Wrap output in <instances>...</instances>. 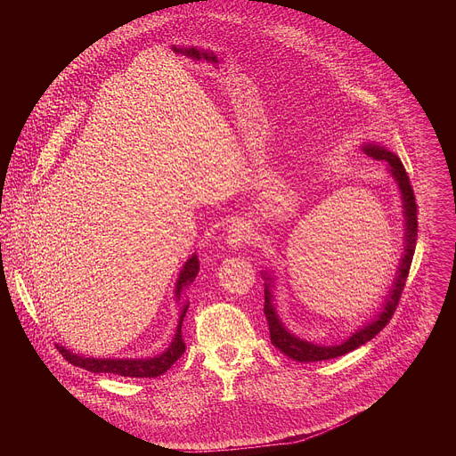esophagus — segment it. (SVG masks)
<instances>
[{
	"instance_id": "esophagus-1",
	"label": "esophagus",
	"mask_w": 456,
	"mask_h": 456,
	"mask_svg": "<svg viewBox=\"0 0 456 456\" xmlns=\"http://www.w3.org/2000/svg\"><path fill=\"white\" fill-rule=\"evenodd\" d=\"M254 238L250 227L247 225V222H241V220H236L229 225L227 229V243L232 247V248H240L241 245L245 243H250Z\"/></svg>"
}]
</instances>
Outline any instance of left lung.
<instances>
[{"label":"left lung","mask_w":456,"mask_h":456,"mask_svg":"<svg viewBox=\"0 0 456 456\" xmlns=\"http://www.w3.org/2000/svg\"><path fill=\"white\" fill-rule=\"evenodd\" d=\"M364 151L368 155L375 157V159L386 160L389 164V171H392V175L399 182V187L403 191V200H404V215H406V254H404L403 264L399 267V276H397L394 292L389 294L384 312L379 315V319H375L371 324H368V327H364L362 330L355 332L348 341H345L343 345H338V346H317V345H312V343H306V341H301V339L290 336L285 330L283 324L280 322L278 315H276V310H274V306L271 303V292H269V283H267L264 312H265V317H267V322H269L271 341L285 355H289L290 359L299 361V362H314V361L336 359L339 355H345V354L359 348L361 345L368 343L370 339H373L386 327V324L389 322V319H392V315H394V312H395V308L399 305L403 289L406 285L408 274H410V267H411L413 254H415L417 225H419V216H417L419 211H417V202H415V192H413V187L410 183V176H408L401 159L395 157L392 151H386V150H382L379 146H366Z\"/></svg>","instance_id":"obj_1"}]
</instances>
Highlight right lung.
I'll return each mask as SVG.
<instances>
[{
    "mask_svg": "<svg viewBox=\"0 0 456 456\" xmlns=\"http://www.w3.org/2000/svg\"><path fill=\"white\" fill-rule=\"evenodd\" d=\"M199 269H200L199 257L192 256L183 265V271L180 273V278L176 283L178 296H180V290L183 285H189L194 281V278H197V274H199ZM185 310H187V306L182 310L178 329H176L171 346L162 355L153 357V359H90V357L76 355L70 350H67L64 346H59V345H57V350L70 364L85 368L94 373H113V375H120V377H135V379L159 377L164 371H167L185 352V343L182 339V321H183Z\"/></svg>",
    "mask_w": 456,
    "mask_h": 456,
    "instance_id": "right-lung-1",
    "label": "right lung"
}]
</instances>
